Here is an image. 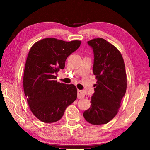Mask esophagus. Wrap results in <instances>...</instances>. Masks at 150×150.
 I'll return each instance as SVG.
<instances>
[{
  "label": "esophagus",
  "instance_id": "34e87169",
  "mask_svg": "<svg viewBox=\"0 0 150 150\" xmlns=\"http://www.w3.org/2000/svg\"><path fill=\"white\" fill-rule=\"evenodd\" d=\"M85 97V95L83 94L82 91L78 90L77 91V98H79V99H81V98H83Z\"/></svg>",
  "mask_w": 150,
  "mask_h": 150
}]
</instances>
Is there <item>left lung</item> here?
<instances>
[{
  "instance_id": "1",
  "label": "left lung",
  "mask_w": 150,
  "mask_h": 150,
  "mask_svg": "<svg viewBox=\"0 0 150 150\" xmlns=\"http://www.w3.org/2000/svg\"><path fill=\"white\" fill-rule=\"evenodd\" d=\"M93 49V73L97 79L91 107L83 116L93 125L107 124L117 115L125 95L127 77L125 65L120 51L103 38L87 42Z\"/></svg>"
}]
</instances>
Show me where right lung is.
<instances>
[{"instance_id": "obj_1", "label": "right lung", "mask_w": 150, "mask_h": 150, "mask_svg": "<svg viewBox=\"0 0 150 150\" xmlns=\"http://www.w3.org/2000/svg\"><path fill=\"white\" fill-rule=\"evenodd\" d=\"M81 44L79 40L47 38L30 48L24 67V91L30 110L43 122L60 120L66 108L77 99L75 86L57 82L55 74L64 69L66 59Z\"/></svg>"}]
</instances>
